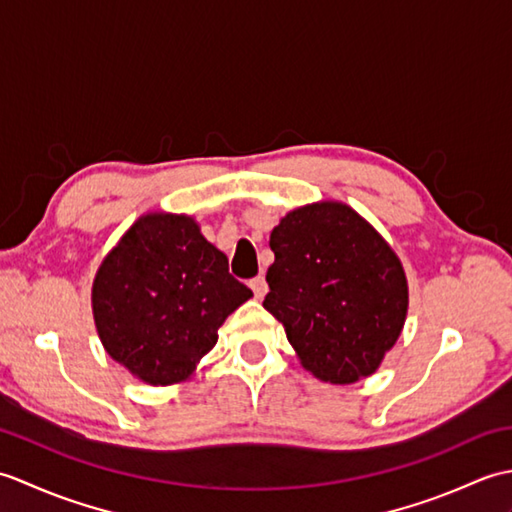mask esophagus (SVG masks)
Wrapping results in <instances>:
<instances>
[{"label":"esophagus","instance_id":"34e87169","mask_svg":"<svg viewBox=\"0 0 512 512\" xmlns=\"http://www.w3.org/2000/svg\"><path fill=\"white\" fill-rule=\"evenodd\" d=\"M250 288H253L257 299H264V295L268 292V284L264 275H257L255 279H250Z\"/></svg>","mask_w":512,"mask_h":512}]
</instances>
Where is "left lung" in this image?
<instances>
[{"mask_svg": "<svg viewBox=\"0 0 512 512\" xmlns=\"http://www.w3.org/2000/svg\"><path fill=\"white\" fill-rule=\"evenodd\" d=\"M264 308L301 365L325 383L374 374L405 325L409 292L394 250L341 202L290 211L270 233Z\"/></svg>", "mask_w": 512, "mask_h": 512, "instance_id": "1", "label": "left lung"}]
</instances>
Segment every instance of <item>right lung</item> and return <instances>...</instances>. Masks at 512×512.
I'll return each instance as SVG.
<instances>
[{"label":"right lung","mask_w":512,"mask_h":512,"mask_svg":"<svg viewBox=\"0 0 512 512\" xmlns=\"http://www.w3.org/2000/svg\"><path fill=\"white\" fill-rule=\"evenodd\" d=\"M250 297L193 217L149 213L105 257L92 310L116 363L149 385H171L213 350L217 328Z\"/></svg>","instance_id":"1"}]
</instances>
